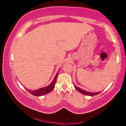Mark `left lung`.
Instances as JSON below:
<instances>
[{
    "mask_svg": "<svg viewBox=\"0 0 126 126\" xmlns=\"http://www.w3.org/2000/svg\"><path fill=\"white\" fill-rule=\"evenodd\" d=\"M74 87H75L76 89H77V90L80 93H82V94H84L85 95H91V96H93V95H97L99 93H100L101 92H97V93H92V92H87V91H84L83 90V89H82L80 88H78V87H77L76 86H75V84H74Z\"/></svg>",
    "mask_w": 126,
    "mask_h": 126,
    "instance_id": "obj_1",
    "label": "left lung"
}]
</instances>
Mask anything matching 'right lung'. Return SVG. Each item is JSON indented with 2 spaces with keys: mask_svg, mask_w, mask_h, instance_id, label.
I'll return each instance as SVG.
<instances>
[{
  "mask_svg": "<svg viewBox=\"0 0 126 126\" xmlns=\"http://www.w3.org/2000/svg\"><path fill=\"white\" fill-rule=\"evenodd\" d=\"M59 71L57 73V74L55 75L54 79L52 81V82L51 83L50 85H49L48 86L44 87V88H41L37 89V90H30V89H27V90L30 93H31L32 94H33L35 96H42V95H43L44 94H48L52 91L53 88H54L55 82H56V79L57 78V76L58 75Z\"/></svg>",
  "mask_w": 126,
  "mask_h": 126,
  "instance_id": "add662e5",
  "label": "right lung"
}]
</instances>
